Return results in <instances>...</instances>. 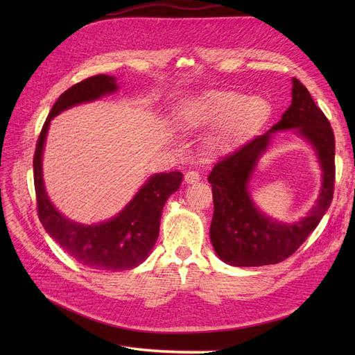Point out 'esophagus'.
<instances>
[{"instance_id": "1", "label": "esophagus", "mask_w": 355, "mask_h": 355, "mask_svg": "<svg viewBox=\"0 0 355 355\" xmlns=\"http://www.w3.org/2000/svg\"><path fill=\"white\" fill-rule=\"evenodd\" d=\"M200 175L197 173V171H194V170H191V171H188V173L185 175V182L187 184H196V182H200Z\"/></svg>"}]
</instances>
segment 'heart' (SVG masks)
I'll use <instances>...</instances> for the list:
<instances>
[{"label":"heart","instance_id":"1","mask_svg":"<svg viewBox=\"0 0 355 355\" xmlns=\"http://www.w3.org/2000/svg\"><path fill=\"white\" fill-rule=\"evenodd\" d=\"M270 116V105L261 98L234 90H206L185 102L182 120L188 128L216 127L207 142L211 155H225L239 148Z\"/></svg>","mask_w":355,"mask_h":355}]
</instances>
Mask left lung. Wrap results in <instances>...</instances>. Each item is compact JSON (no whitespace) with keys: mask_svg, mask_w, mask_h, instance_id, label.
Listing matches in <instances>:
<instances>
[{"mask_svg":"<svg viewBox=\"0 0 355 355\" xmlns=\"http://www.w3.org/2000/svg\"><path fill=\"white\" fill-rule=\"evenodd\" d=\"M292 103L282 120L239 151L225 157L209 176L213 191L210 241L219 259L232 266L278 263L293 254L327 211L335 187V136L326 115L305 85L292 78ZM295 130L316 151L322 168V188L316 204L305 218L280 223L257 209L251 198L250 180L260 157L277 131Z\"/></svg>","mask_w":355,"mask_h":355,"instance_id":"obj_1","label":"left lung"}]
</instances>
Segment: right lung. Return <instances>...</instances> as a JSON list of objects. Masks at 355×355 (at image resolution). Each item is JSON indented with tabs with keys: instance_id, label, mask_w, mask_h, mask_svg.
Returning a JSON list of instances; mask_svg holds the SVG:
<instances>
[{
	"instance_id": "obj_1",
	"label": "right lung",
	"mask_w": 355,
	"mask_h": 355,
	"mask_svg": "<svg viewBox=\"0 0 355 355\" xmlns=\"http://www.w3.org/2000/svg\"><path fill=\"white\" fill-rule=\"evenodd\" d=\"M118 90L115 77L94 75L59 96L42 125L34 155L38 218L50 237L75 261L101 271L133 270L151 254L167 198L182 184L180 171L149 176L130 202L108 220L85 225L63 216L50 201L42 179V153L50 121L72 106L98 101Z\"/></svg>"
}]
</instances>
